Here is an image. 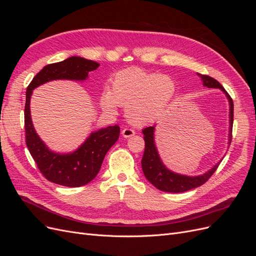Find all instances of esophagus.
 <instances>
[{
	"label": "esophagus",
	"mask_w": 256,
	"mask_h": 256,
	"mask_svg": "<svg viewBox=\"0 0 256 256\" xmlns=\"http://www.w3.org/2000/svg\"><path fill=\"white\" fill-rule=\"evenodd\" d=\"M122 134L124 138H130V136H134L136 134V131L132 130V129H130V128H124L122 131Z\"/></svg>",
	"instance_id": "1"
}]
</instances>
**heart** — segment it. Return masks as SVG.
<instances>
[{
  "mask_svg": "<svg viewBox=\"0 0 256 256\" xmlns=\"http://www.w3.org/2000/svg\"><path fill=\"white\" fill-rule=\"evenodd\" d=\"M175 95L171 76L129 68L116 72L111 90H104L100 97L104 110L114 113L118 106H126V118L134 125H145L159 118Z\"/></svg>",
  "mask_w": 256,
  "mask_h": 256,
  "instance_id": "heart-1",
  "label": "heart"
}]
</instances>
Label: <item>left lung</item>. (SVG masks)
I'll return each mask as SVG.
<instances>
[{"label":"left lung","instance_id":"left-lung-1","mask_svg":"<svg viewBox=\"0 0 256 256\" xmlns=\"http://www.w3.org/2000/svg\"><path fill=\"white\" fill-rule=\"evenodd\" d=\"M200 78L203 81V85L208 88H219L224 94H226L228 104H230V131H228V145L232 141V129H233V118H234V104L233 100L230 97V95L224 90L222 85L214 80V78L205 74H200ZM154 128L156 125L152 127H147L142 130L144 134V141H145V150L143 158L141 161L143 173L152 186H154L157 189L164 191V192H172V193H180L188 191L191 189H194L205 184L209 177H210L216 168H218L221 160L218 164H214L209 171L205 172L202 175L198 176H188L175 173L171 170H168L162 162L160 154L158 152L157 146L154 144Z\"/></svg>","mask_w":256,"mask_h":256}]
</instances>
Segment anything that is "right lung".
<instances>
[{"instance_id": "obj_1", "label": "right lung", "mask_w": 256, "mask_h": 256, "mask_svg": "<svg viewBox=\"0 0 256 256\" xmlns=\"http://www.w3.org/2000/svg\"><path fill=\"white\" fill-rule=\"evenodd\" d=\"M99 67L97 62L80 56L44 66L26 88L24 127L26 146L42 175L49 182L66 187H81L92 182L102 168L106 154L118 140L120 126H109L92 132L78 148L60 154L51 150L37 134L30 118V97L33 90L53 80L84 81L88 72Z\"/></svg>"}]
</instances>
